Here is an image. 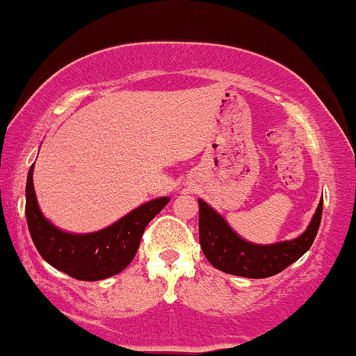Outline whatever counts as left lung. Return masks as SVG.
<instances>
[{"label": "left lung", "mask_w": 356, "mask_h": 356, "mask_svg": "<svg viewBox=\"0 0 356 356\" xmlns=\"http://www.w3.org/2000/svg\"><path fill=\"white\" fill-rule=\"evenodd\" d=\"M200 204V245L204 257L215 268L245 278H268L298 260L310 248L318 233L323 202H320L310 227L302 236L283 243L260 246L248 243L228 227L215 210L203 200Z\"/></svg>", "instance_id": "obj_1"}]
</instances>
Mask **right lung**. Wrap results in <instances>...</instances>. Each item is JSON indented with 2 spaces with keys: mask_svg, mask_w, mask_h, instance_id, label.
Returning <instances> with one entry per match:
<instances>
[{
  "mask_svg": "<svg viewBox=\"0 0 356 356\" xmlns=\"http://www.w3.org/2000/svg\"><path fill=\"white\" fill-rule=\"evenodd\" d=\"M156 198L141 204L111 227L90 235H71L54 228L38 208L33 166L26 179V221L29 235L43 260L71 278L98 282L123 271L138 252L146 225L168 203Z\"/></svg>",
  "mask_w": 356,
  "mask_h": 356,
  "instance_id": "right-lung-1",
  "label": "right lung"
}]
</instances>
